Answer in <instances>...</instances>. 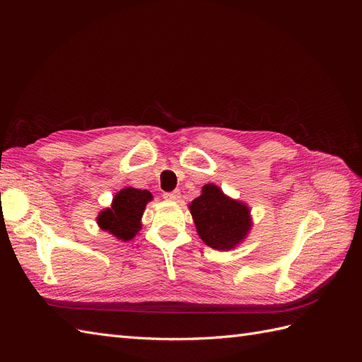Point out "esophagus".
Returning <instances> with one entry per match:
<instances>
[{
  "label": "esophagus",
  "mask_w": 362,
  "mask_h": 362,
  "mask_svg": "<svg viewBox=\"0 0 362 362\" xmlns=\"http://www.w3.org/2000/svg\"><path fill=\"white\" fill-rule=\"evenodd\" d=\"M163 198L166 201H172V202H178L181 199V193L177 190V192H170V193H164Z\"/></svg>",
  "instance_id": "1"
}]
</instances>
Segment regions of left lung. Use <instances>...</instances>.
<instances>
[{
    "label": "left lung",
    "mask_w": 362,
    "mask_h": 362,
    "mask_svg": "<svg viewBox=\"0 0 362 362\" xmlns=\"http://www.w3.org/2000/svg\"><path fill=\"white\" fill-rule=\"evenodd\" d=\"M196 231L216 250H233L247 238L252 225L250 206L229 198L216 184H205L201 196L189 205Z\"/></svg>",
    "instance_id": "left-lung-1"
}]
</instances>
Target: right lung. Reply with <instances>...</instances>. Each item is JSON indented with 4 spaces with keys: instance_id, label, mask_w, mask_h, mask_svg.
<instances>
[{
    "instance_id": "obj_1",
    "label": "right lung",
    "mask_w": 362,
    "mask_h": 362,
    "mask_svg": "<svg viewBox=\"0 0 362 362\" xmlns=\"http://www.w3.org/2000/svg\"><path fill=\"white\" fill-rule=\"evenodd\" d=\"M152 199L154 198L148 190L120 189L115 194L112 205L98 213L96 223L120 242H129L141 229V216Z\"/></svg>"
}]
</instances>
